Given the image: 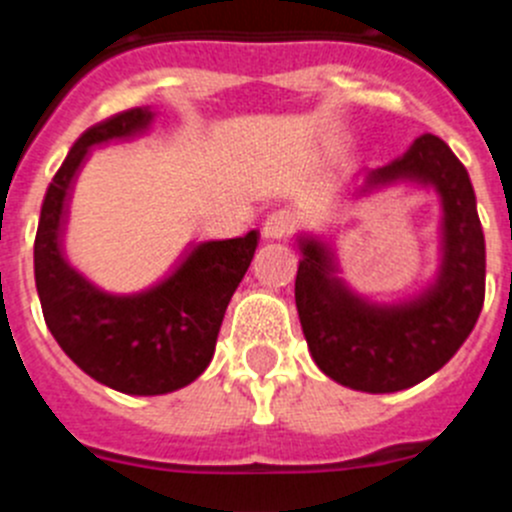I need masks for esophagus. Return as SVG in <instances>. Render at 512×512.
I'll use <instances>...</instances> for the list:
<instances>
[{"label":"esophagus","instance_id":"esophagus-1","mask_svg":"<svg viewBox=\"0 0 512 512\" xmlns=\"http://www.w3.org/2000/svg\"><path fill=\"white\" fill-rule=\"evenodd\" d=\"M295 227V217L293 212H285V209H278V212L267 214L265 224H262V237L265 240H283L293 232Z\"/></svg>","mask_w":512,"mask_h":512}]
</instances>
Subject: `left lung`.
Here are the masks:
<instances>
[{
  "instance_id": "8db88e82",
  "label": "left lung",
  "mask_w": 512,
  "mask_h": 512,
  "mask_svg": "<svg viewBox=\"0 0 512 512\" xmlns=\"http://www.w3.org/2000/svg\"><path fill=\"white\" fill-rule=\"evenodd\" d=\"M358 179V174L353 176ZM412 181L439 197V265L432 283L399 303H376L338 278L333 245L300 234L295 305L310 356L338 384L391 394L442 369L465 343L485 300V234L467 169L442 138L424 133L351 194Z\"/></svg>"
}]
</instances>
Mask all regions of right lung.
<instances>
[{"mask_svg": "<svg viewBox=\"0 0 512 512\" xmlns=\"http://www.w3.org/2000/svg\"><path fill=\"white\" fill-rule=\"evenodd\" d=\"M151 108H131L88 128L47 186L35 237V283L42 315L60 343L98 384L133 396L169 394L204 374L234 290L245 278L260 232L186 247L156 285L118 295L90 283L65 257L70 199L93 146L141 136Z\"/></svg>", "mask_w": 512, "mask_h": 512, "instance_id": "obj_1", "label": "right lung"}]
</instances>
